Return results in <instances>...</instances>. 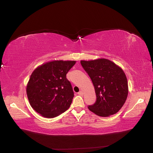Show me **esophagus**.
Listing matches in <instances>:
<instances>
[{"label": "esophagus", "mask_w": 153, "mask_h": 153, "mask_svg": "<svg viewBox=\"0 0 153 153\" xmlns=\"http://www.w3.org/2000/svg\"><path fill=\"white\" fill-rule=\"evenodd\" d=\"M78 94H79V95H80V96H82L83 94H84V92H83V91H79V92H78Z\"/></svg>", "instance_id": "34e87169"}]
</instances>
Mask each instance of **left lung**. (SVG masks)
Instances as JSON below:
<instances>
[{"mask_svg":"<svg viewBox=\"0 0 153 153\" xmlns=\"http://www.w3.org/2000/svg\"><path fill=\"white\" fill-rule=\"evenodd\" d=\"M80 63L91 78L96 95L95 103L88 108L101 117L118 112L128 94L127 78L123 69L106 59L81 61Z\"/></svg>","mask_w":153,"mask_h":153,"instance_id":"left-lung-1","label":"left lung"}]
</instances>
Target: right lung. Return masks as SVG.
<instances>
[{"mask_svg":"<svg viewBox=\"0 0 153 153\" xmlns=\"http://www.w3.org/2000/svg\"><path fill=\"white\" fill-rule=\"evenodd\" d=\"M75 61H53L36 68L27 85V95L36 112L47 118H53L70 106L74 92L66 74Z\"/></svg>","mask_w":153,"mask_h":153,"instance_id":"obj_1","label":"right lung"}]
</instances>
